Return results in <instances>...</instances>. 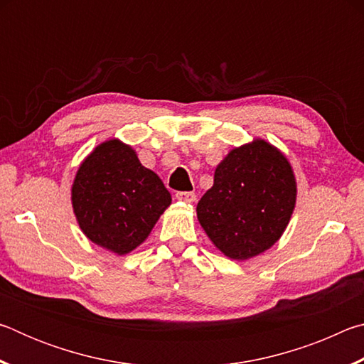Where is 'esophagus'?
Here are the masks:
<instances>
[{
  "instance_id": "1",
  "label": "esophagus",
  "mask_w": 364,
  "mask_h": 364,
  "mask_svg": "<svg viewBox=\"0 0 364 364\" xmlns=\"http://www.w3.org/2000/svg\"><path fill=\"white\" fill-rule=\"evenodd\" d=\"M176 200L183 202V204H193L196 200V194L194 193H176Z\"/></svg>"
}]
</instances>
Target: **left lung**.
<instances>
[{
    "instance_id": "1",
    "label": "left lung",
    "mask_w": 364,
    "mask_h": 364,
    "mask_svg": "<svg viewBox=\"0 0 364 364\" xmlns=\"http://www.w3.org/2000/svg\"><path fill=\"white\" fill-rule=\"evenodd\" d=\"M295 200L297 180L291 162L278 147L255 138L226 154L196 210L215 247L244 262L279 241Z\"/></svg>"
}]
</instances>
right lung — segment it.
Returning a JSON list of instances; mask_svg holds the SVG:
<instances>
[{
	"label": "right lung",
	"instance_id": "add662e5",
	"mask_svg": "<svg viewBox=\"0 0 364 364\" xmlns=\"http://www.w3.org/2000/svg\"><path fill=\"white\" fill-rule=\"evenodd\" d=\"M70 199L82 232L115 255L130 254L143 244L171 204L162 180L119 138L97 144L83 159Z\"/></svg>",
	"mask_w": 364,
	"mask_h": 364
}]
</instances>
